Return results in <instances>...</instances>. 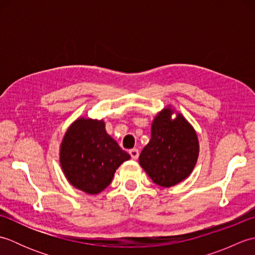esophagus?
<instances>
[{"instance_id": "obj_1", "label": "esophagus", "mask_w": 255, "mask_h": 255, "mask_svg": "<svg viewBox=\"0 0 255 255\" xmlns=\"http://www.w3.org/2000/svg\"><path fill=\"white\" fill-rule=\"evenodd\" d=\"M129 154L131 155V159L137 160L139 156V151H138V149H131V150H129Z\"/></svg>"}]
</instances>
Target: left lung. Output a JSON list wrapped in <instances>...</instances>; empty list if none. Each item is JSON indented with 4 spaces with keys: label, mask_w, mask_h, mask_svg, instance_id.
I'll use <instances>...</instances> for the list:
<instances>
[{
    "label": "left lung",
    "mask_w": 255,
    "mask_h": 255,
    "mask_svg": "<svg viewBox=\"0 0 255 255\" xmlns=\"http://www.w3.org/2000/svg\"><path fill=\"white\" fill-rule=\"evenodd\" d=\"M198 155L196 130L181 113L167 105L153 118L150 141L139 155V164L159 186L172 187L192 174Z\"/></svg>",
    "instance_id": "8db88e82"
}]
</instances>
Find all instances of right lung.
Here are the masks:
<instances>
[{"mask_svg": "<svg viewBox=\"0 0 255 255\" xmlns=\"http://www.w3.org/2000/svg\"><path fill=\"white\" fill-rule=\"evenodd\" d=\"M130 159L106 132L103 119L79 117L64 132L59 162L68 182L89 195L110 185L116 170Z\"/></svg>", "mask_w": 255, "mask_h": 255, "instance_id": "add662e5", "label": "right lung"}]
</instances>
